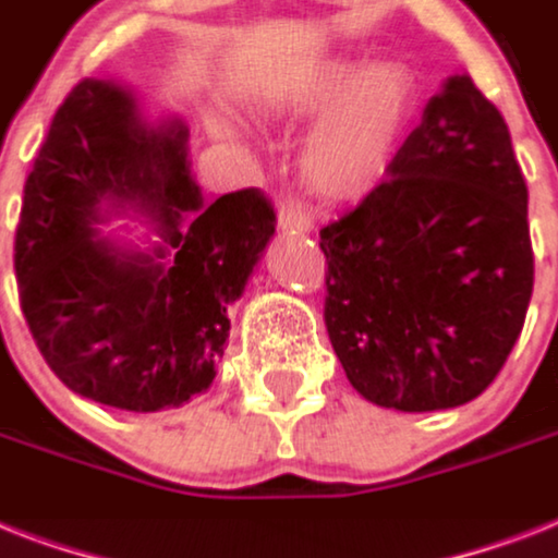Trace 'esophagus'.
<instances>
[{
  "label": "esophagus",
  "mask_w": 558,
  "mask_h": 558,
  "mask_svg": "<svg viewBox=\"0 0 558 558\" xmlns=\"http://www.w3.org/2000/svg\"><path fill=\"white\" fill-rule=\"evenodd\" d=\"M278 226L283 231H306L310 228V214H306V208L298 199L280 202Z\"/></svg>",
  "instance_id": "obj_1"
}]
</instances>
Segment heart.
Listing matches in <instances>:
<instances>
[{"label":"heart","instance_id":"heart-1","mask_svg":"<svg viewBox=\"0 0 558 558\" xmlns=\"http://www.w3.org/2000/svg\"><path fill=\"white\" fill-rule=\"evenodd\" d=\"M283 109L295 118L322 116L301 156L304 173L324 196L350 199L388 173L414 112V77L390 60H324L292 86Z\"/></svg>","mask_w":558,"mask_h":558}]
</instances>
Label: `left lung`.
Instances as JSON below:
<instances>
[{"label":"left lung","instance_id":"obj_1","mask_svg":"<svg viewBox=\"0 0 558 558\" xmlns=\"http://www.w3.org/2000/svg\"><path fill=\"white\" fill-rule=\"evenodd\" d=\"M324 324L350 385L397 411L484 393L533 295L527 182L510 130L469 74L423 121L356 208L322 228Z\"/></svg>","mask_w":558,"mask_h":558}]
</instances>
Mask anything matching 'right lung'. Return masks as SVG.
<instances>
[{"label": "right lung", "mask_w": 558, "mask_h": 558, "mask_svg": "<svg viewBox=\"0 0 558 558\" xmlns=\"http://www.w3.org/2000/svg\"><path fill=\"white\" fill-rule=\"evenodd\" d=\"M138 207L160 245L133 253L97 226ZM257 187L205 205L182 121L147 126L130 92L81 81L34 159L13 269L20 306L65 388L121 411L177 408L217 376L228 304L275 234Z\"/></svg>", "instance_id": "1"}]
</instances>
